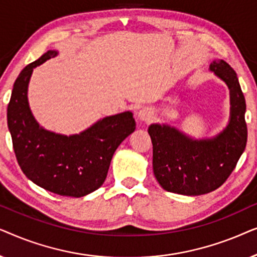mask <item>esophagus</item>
Instances as JSON below:
<instances>
[{"instance_id": "obj_1", "label": "esophagus", "mask_w": 257, "mask_h": 257, "mask_svg": "<svg viewBox=\"0 0 257 257\" xmlns=\"http://www.w3.org/2000/svg\"><path fill=\"white\" fill-rule=\"evenodd\" d=\"M137 118L143 122H149L153 119V110L150 107H144L137 113Z\"/></svg>"}]
</instances>
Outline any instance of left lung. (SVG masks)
I'll list each match as a JSON object with an SVG mask.
<instances>
[{
    "mask_svg": "<svg viewBox=\"0 0 257 257\" xmlns=\"http://www.w3.org/2000/svg\"><path fill=\"white\" fill-rule=\"evenodd\" d=\"M210 71L227 84L230 117L226 128L213 138L193 139L166 124H152L153 172L165 191L182 195H201L219 188L234 171L247 144L245 100L236 72L222 59Z\"/></svg>",
    "mask_w": 257,
    "mask_h": 257,
    "instance_id": "1",
    "label": "left lung"
}]
</instances>
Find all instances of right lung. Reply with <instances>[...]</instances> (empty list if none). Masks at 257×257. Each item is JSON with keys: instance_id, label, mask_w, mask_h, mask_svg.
I'll use <instances>...</instances> for the list:
<instances>
[{"instance_id": "obj_1", "label": "right lung", "mask_w": 257, "mask_h": 257, "mask_svg": "<svg viewBox=\"0 0 257 257\" xmlns=\"http://www.w3.org/2000/svg\"><path fill=\"white\" fill-rule=\"evenodd\" d=\"M57 55L49 50L21 71L7 110L8 127L28 179L55 194L80 198L104 184L115 150L135 131L136 121L126 111L100 119L79 135L68 137L41 127L28 103V85L33 70Z\"/></svg>"}]
</instances>
